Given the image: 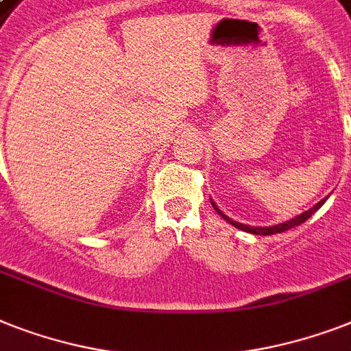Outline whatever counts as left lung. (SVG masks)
<instances>
[{
  "instance_id": "1",
  "label": "left lung",
  "mask_w": 351,
  "mask_h": 351,
  "mask_svg": "<svg viewBox=\"0 0 351 351\" xmlns=\"http://www.w3.org/2000/svg\"><path fill=\"white\" fill-rule=\"evenodd\" d=\"M326 198H328V196H326ZM326 198H324V200L319 202V204H315L314 207H312V209L304 210V213H301V215H298V216H295V218H292V220L283 221V223H278V225H272V227H250V225H245V223H240V221L230 220L229 216H225L223 213H221V210L218 209V207H216L215 202H210V204H213V207H215V209H216V213H218V215H220L221 218H223V220L229 221L230 225H234L236 229H241V230H245V232H250V234L270 236V234H278V232H285V230L292 229V227H295V225H301V223H303V221L308 220L310 216L314 215L315 210H317L319 207H321V205L324 204V202H326Z\"/></svg>"
}]
</instances>
